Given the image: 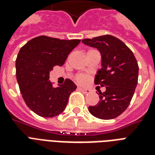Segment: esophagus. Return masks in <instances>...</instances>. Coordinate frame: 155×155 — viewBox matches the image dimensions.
Returning a JSON list of instances; mask_svg holds the SVG:
<instances>
[{
	"mask_svg": "<svg viewBox=\"0 0 155 155\" xmlns=\"http://www.w3.org/2000/svg\"><path fill=\"white\" fill-rule=\"evenodd\" d=\"M79 90L84 92V93H90L91 92V90L87 89V88H84V87H79Z\"/></svg>",
	"mask_w": 155,
	"mask_h": 155,
	"instance_id": "1",
	"label": "esophagus"
}]
</instances>
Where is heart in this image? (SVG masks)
I'll list each match as a JSON object with an SVG mask.
<instances>
[{"instance_id": "heart-1", "label": "heart", "mask_w": 155, "mask_h": 155, "mask_svg": "<svg viewBox=\"0 0 155 155\" xmlns=\"http://www.w3.org/2000/svg\"><path fill=\"white\" fill-rule=\"evenodd\" d=\"M78 81L80 83H81V84H83V83H84L86 80H87V77L86 76H84V75H80L79 77H78Z\"/></svg>"}]
</instances>
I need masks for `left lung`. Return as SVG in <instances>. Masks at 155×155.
Instances as JSON below:
<instances>
[{
	"label": "left lung",
	"mask_w": 155,
	"mask_h": 155,
	"mask_svg": "<svg viewBox=\"0 0 155 155\" xmlns=\"http://www.w3.org/2000/svg\"><path fill=\"white\" fill-rule=\"evenodd\" d=\"M82 42L101 54V68L95 76V84L106 87L104 92L99 91L98 104L89 106L88 110L103 120L117 117L128 108L137 87L138 65L134 54L122 41L109 35Z\"/></svg>",
	"instance_id": "8db88e82"
}]
</instances>
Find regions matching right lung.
I'll return each instance as SVG.
<instances>
[{"instance_id":"right-lung-1","label":"right lung","mask_w":155,"mask_h":155,"mask_svg":"<svg viewBox=\"0 0 155 155\" xmlns=\"http://www.w3.org/2000/svg\"><path fill=\"white\" fill-rule=\"evenodd\" d=\"M80 39L61 40L38 36L23 46L16 59V75L20 92L26 105L43 117L63 113L76 85L69 79L54 87L49 80L54 66H63Z\"/></svg>"}]
</instances>
